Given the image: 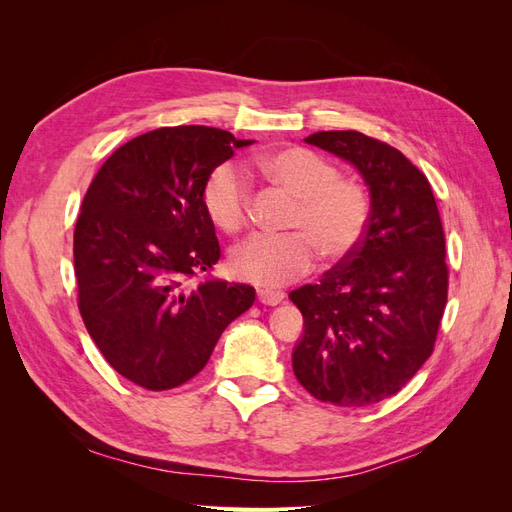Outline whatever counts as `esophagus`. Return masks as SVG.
I'll list each match as a JSON object with an SVG mask.
<instances>
[{
    "label": "esophagus",
    "mask_w": 512,
    "mask_h": 512,
    "mask_svg": "<svg viewBox=\"0 0 512 512\" xmlns=\"http://www.w3.org/2000/svg\"><path fill=\"white\" fill-rule=\"evenodd\" d=\"M256 294H258V301H260L262 305H277V303L284 301V292H280V290L260 288Z\"/></svg>",
    "instance_id": "obj_1"
}]
</instances>
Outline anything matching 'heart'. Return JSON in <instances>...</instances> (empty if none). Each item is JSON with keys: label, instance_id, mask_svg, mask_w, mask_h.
Segmentation results:
<instances>
[{"label": "heart", "instance_id": "b5f03b06", "mask_svg": "<svg viewBox=\"0 0 512 512\" xmlns=\"http://www.w3.org/2000/svg\"><path fill=\"white\" fill-rule=\"evenodd\" d=\"M256 173L267 183L297 196L282 237L258 235L230 254L237 280L275 288L307 273L318 254L324 265L346 262L359 250L369 224V194L361 183L339 177L333 162L305 147H280L260 153ZM203 207L220 230L239 232L250 218L252 194L241 170L224 162L203 185Z\"/></svg>", "mask_w": 512, "mask_h": 512}]
</instances>
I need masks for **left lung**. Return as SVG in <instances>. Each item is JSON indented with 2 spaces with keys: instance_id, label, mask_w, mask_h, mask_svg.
I'll use <instances>...</instances> for the list:
<instances>
[{
  "instance_id": "8db88e82",
  "label": "left lung",
  "mask_w": 512,
  "mask_h": 512,
  "mask_svg": "<svg viewBox=\"0 0 512 512\" xmlns=\"http://www.w3.org/2000/svg\"><path fill=\"white\" fill-rule=\"evenodd\" d=\"M305 143L359 170L371 211L356 254L290 292L303 314L292 369L316 399L363 408L399 393L433 352L448 297L442 220L427 177L395 147L354 130Z\"/></svg>"
}]
</instances>
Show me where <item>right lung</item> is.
Returning <instances> with one entry per match:
<instances>
[{
    "label": "right lung",
    "instance_id": "add662e5",
    "mask_svg": "<svg viewBox=\"0 0 512 512\" xmlns=\"http://www.w3.org/2000/svg\"><path fill=\"white\" fill-rule=\"evenodd\" d=\"M245 145L218 128H158L121 145L83 198L74 228L81 316L108 365L143 389L194 378L256 299L247 284L183 286L220 260L200 194Z\"/></svg>",
    "mask_w": 512,
    "mask_h": 512
}]
</instances>
